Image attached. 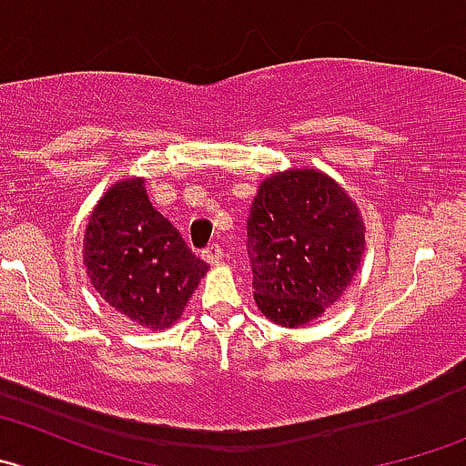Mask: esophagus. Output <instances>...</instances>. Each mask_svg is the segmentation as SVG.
Returning a JSON list of instances; mask_svg holds the SVG:
<instances>
[{
	"instance_id": "obj_1",
	"label": "esophagus",
	"mask_w": 466,
	"mask_h": 466,
	"mask_svg": "<svg viewBox=\"0 0 466 466\" xmlns=\"http://www.w3.org/2000/svg\"><path fill=\"white\" fill-rule=\"evenodd\" d=\"M203 260H206V263H210V265L221 263V260H224V249H221L219 245L206 247V249H203Z\"/></svg>"
}]
</instances>
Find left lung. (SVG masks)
Returning a JSON list of instances; mask_svg holds the SVG:
<instances>
[{"mask_svg": "<svg viewBox=\"0 0 466 466\" xmlns=\"http://www.w3.org/2000/svg\"><path fill=\"white\" fill-rule=\"evenodd\" d=\"M363 233L357 203L322 171L288 169L265 178L247 219L260 313L283 327L322 316L361 265Z\"/></svg>", "mask_w": 466, "mask_h": 466, "instance_id": "obj_1", "label": "left lung"}]
</instances>
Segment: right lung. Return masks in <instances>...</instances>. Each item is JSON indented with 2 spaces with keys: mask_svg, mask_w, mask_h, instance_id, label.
<instances>
[{
  "mask_svg": "<svg viewBox=\"0 0 466 466\" xmlns=\"http://www.w3.org/2000/svg\"><path fill=\"white\" fill-rule=\"evenodd\" d=\"M86 277L109 307L150 331L171 327L208 263L148 201L144 178H123L93 208L84 236Z\"/></svg>",
  "mask_w": 466,
  "mask_h": 466,
  "instance_id": "add662e5",
  "label": "right lung"
}]
</instances>
